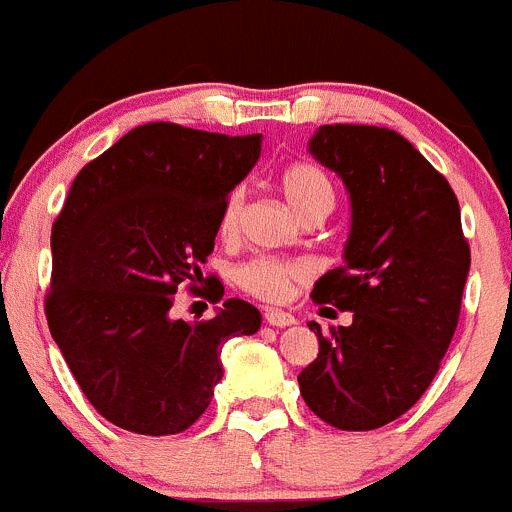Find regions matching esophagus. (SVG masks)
I'll return each instance as SVG.
<instances>
[{
    "instance_id": "esophagus-1",
    "label": "esophagus",
    "mask_w": 512,
    "mask_h": 512,
    "mask_svg": "<svg viewBox=\"0 0 512 512\" xmlns=\"http://www.w3.org/2000/svg\"><path fill=\"white\" fill-rule=\"evenodd\" d=\"M264 321L269 326H276V329H284V326L296 324L294 316L286 314V311H281V309H266L264 311Z\"/></svg>"
}]
</instances>
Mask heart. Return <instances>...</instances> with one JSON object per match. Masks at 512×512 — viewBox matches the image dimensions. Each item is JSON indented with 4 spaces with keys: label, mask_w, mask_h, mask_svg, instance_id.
I'll list each match as a JSON object with an SVG mask.
<instances>
[{
    "label": "heart",
    "mask_w": 512,
    "mask_h": 512,
    "mask_svg": "<svg viewBox=\"0 0 512 512\" xmlns=\"http://www.w3.org/2000/svg\"><path fill=\"white\" fill-rule=\"evenodd\" d=\"M281 191H284L286 201L291 203L301 218H326L334 208V186L329 175L314 163H294L281 173ZM243 211V191L228 193L223 201L221 216H218V231L223 238H231L238 231V221H241ZM309 276V269L299 261H281L269 259V256H259L243 264L236 271V284L241 291L259 301H279L289 299L294 286Z\"/></svg>",
    "instance_id": "b5f03b06"
}]
</instances>
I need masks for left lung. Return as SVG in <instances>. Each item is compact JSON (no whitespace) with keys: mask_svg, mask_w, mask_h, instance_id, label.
I'll return each instance as SVG.
<instances>
[{"mask_svg":"<svg viewBox=\"0 0 512 512\" xmlns=\"http://www.w3.org/2000/svg\"><path fill=\"white\" fill-rule=\"evenodd\" d=\"M309 153L342 178L352 203L344 266L311 299L352 311L321 334L299 374L304 402L337 430H377L425 394L460 319L470 246L445 175L399 133L377 125H321ZM326 309V306H324Z\"/></svg>","mask_w":512,"mask_h":512,"instance_id":"1","label":"left lung"}]
</instances>
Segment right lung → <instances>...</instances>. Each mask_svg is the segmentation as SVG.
Wrapping results in <instances>:
<instances>
[{"instance_id":"add662e5","label":"right lung","mask_w":512,"mask_h":512,"mask_svg":"<svg viewBox=\"0 0 512 512\" xmlns=\"http://www.w3.org/2000/svg\"><path fill=\"white\" fill-rule=\"evenodd\" d=\"M259 155L261 135L148 123L77 173L52 226L45 314L82 394L113 425L188 430L221 382L223 344L259 332L261 311L243 299L208 321L170 316L178 286L203 279L223 201Z\"/></svg>"}]
</instances>
